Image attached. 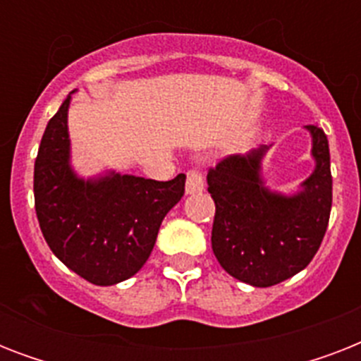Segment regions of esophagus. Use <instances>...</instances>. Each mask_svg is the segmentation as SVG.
Here are the masks:
<instances>
[{
  "label": "esophagus",
  "instance_id": "1",
  "mask_svg": "<svg viewBox=\"0 0 361 361\" xmlns=\"http://www.w3.org/2000/svg\"><path fill=\"white\" fill-rule=\"evenodd\" d=\"M204 191V178L198 170H189L187 172L185 181V192L187 195H198Z\"/></svg>",
  "mask_w": 361,
  "mask_h": 361
}]
</instances>
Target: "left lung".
Wrapping results in <instances>:
<instances>
[{"label": "left lung", "mask_w": 361, "mask_h": 361, "mask_svg": "<svg viewBox=\"0 0 361 361\" xmlns=\"http://www.w3.org/2000/svg\"><path fill=\"white\" fill-rule=\"evenodd\" d=\"M311 135L314 169L292 195L271 191L262 176L269 147L231 155L208 172L215 202L212 249L226 274L258 288L300 274L319 251L331 209L330 147L324 130Z\"/></svg>", "instance_id": "obj_1"}]
</instances>
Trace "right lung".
Masks as SVG:
<instances>
[{
  "instance_id": "1",
  "label": "right lung",
  "mask_w": 361,
  "mask_h": 361,
  "mask_svg": "<svg viewBox=\"0 0 361 361\" xmlns=\"http://www.w3.org/2000/svg\"><path fill=\"white\" fill-rule=\"evenodd\" d=\"M71 92L48 121L35 159L33 192L42 236L75 274L118 285L146 264L164 215L185 192V174L146 180L114 170L82 178L71 164Z\"/></svg>"
}]
</instances>
